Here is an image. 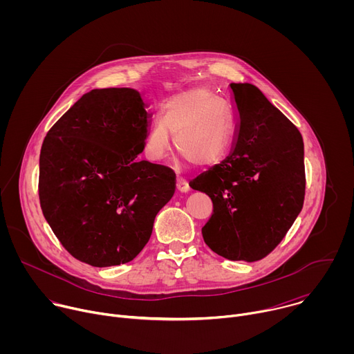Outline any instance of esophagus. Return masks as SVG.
I'll return each instance as SVG.
<instances>
[{
  "label": "esophagus",
  "mask_w": 354,
  "mask_h": 354,
  "mask_svg": "<svg viewBox=\"0 0 354 354\" xmlns=\"http://www.w3.org/2000/svg\"><path fill=\"white\" fill-rule=\"evenodd\" d=\"M176 189H178V192H180V193H187V192L190 190L187 180H185L183 178H178V179H176Z\"/></svg>",
  "instance_id": "esophagus-1"
}]
</instances>
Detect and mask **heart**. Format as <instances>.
Wrapping results in <instances>:
<instances>
[{"instance_id":"obj_1","label":"heart","mask_w":354,"mask_h":354,"mask_svg":"<svg viewBox=\"0 0 354 354\" xmlns=\"http://www.w3.org/2000/svg\"><path fill=\"white\" fill-rule=\"evenodd\" d=\"M174 134L178 154L196 168H207L225 158L234 140L230 111L206 89H190L165 104L161 122L145 138L144 151L151 161H161Z\"/></svg>"}]
</instances>
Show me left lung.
Segmentation results:
<instances>
[{
    "mask_svg": "<svg viewBox=\"0 0 354 354\" xmlns=\"http://www.w3.org/2000/svg\"><path fill=\"white\" fill-rule=\"evenodd\" d=\"M236 129L230 156L189 186L213 201L203 239L228 261L255 262L280 243L304 205V142L252 84H230Z\"/></svg>",
    "mask_w": 354,
    "mask_h": 354,
    "instance_id": "1",
    "label": "left lung"
}]
</instances>
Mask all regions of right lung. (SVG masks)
I'll return each mask as SVG.
<instances>
[{
    "instance_id": "1",
    "label": "right lung",
    "mask_w": 354,
    "mask_h": 354,
    "mask_svg": "<svg viewBox=\"0 0 354 354\" xmlns=\"http://www.w3.org/2000/svg\"><path fill=\"white\" fill-rule=\"evenodd\" d=\"M147 108L137 89H92L43 141V216L70 254L91 266L133 261L175 193L169 168L137 160L151 124Z\"/></svg>"
}]
</instances>
